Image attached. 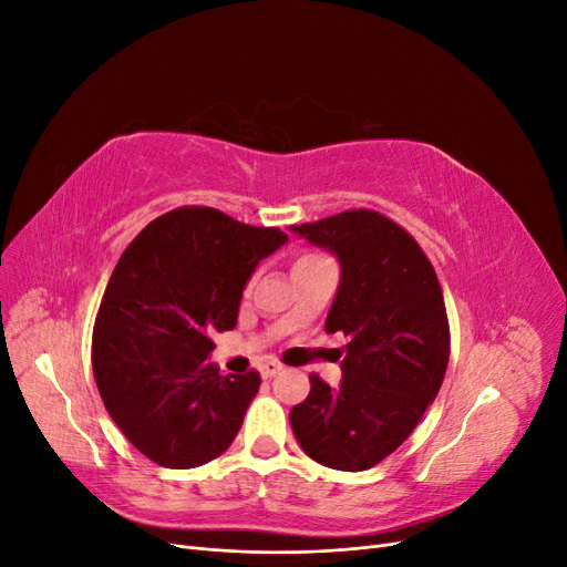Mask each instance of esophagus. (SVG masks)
Listing matches in <instances>:
<instances>
[{
    "instance_id": "34e87169",
    "label": "esophagus",
    "mask_w": 567,
    "mask_h": 567,
    "mask_svg": "<svg viewBox=\"0 0 567 567\" xmlns=\"http://www.w3.org/2000/svg\"><path fill=\"white\" fill-rule=\"evenodd\" d=\"M281 369H284V367L277 362V359H265V362L260 364L262 379H274V375H277Z\"/></svg>"
}]
</instances>
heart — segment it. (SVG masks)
Instances as JSON below:
<instances>
[{"instance_id": "b5f03b06", "label": "heart", "mask_w": 567, "mask_h": 567, "mask_svg": "<svg viewBox=\"0 0 567 567\" xmlns=\"http://www.w3.org/2000/svg\"><path fill=\"white\" fill-rule=\"evenodd\" d=\"M321 252H302L298 260H296V265L293 267H302V265H312V262H317V260H321Z\"/></svg>"}]
</instances>
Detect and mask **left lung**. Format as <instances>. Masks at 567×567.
<instances>
[{
  "label": "left lung",
  "instance_id": "obj_1",
  "mask_svg": "<svg viewBox=\"0 0 567 567\" xmlns=\"http://www.w3.org/2000/svg\"><path fill=\"white\" fill-rule=\"evenodd\" d=\"M290 229L338 255L326 333L350 338L340 385L312 373L307 400L290 409V427L323 466L367 471L411 435L447 371L450 321L437 274L414 236L375 210Z\"/></svg>",
  "mask_w": 567,
  "mask_h": 567
}]
</instances>
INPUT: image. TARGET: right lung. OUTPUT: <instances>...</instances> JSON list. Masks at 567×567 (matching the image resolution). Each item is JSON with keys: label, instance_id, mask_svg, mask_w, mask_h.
<instances>
[{"label": "right lung", "instance_id": "1", "mask_svg": "<svg viewBox=\"0 0 567 567\" xmlns=\"http://www.w3.org/2000/svg\"><path fill=\"white\" fill-rule=\"evenodd\" d=\"M288 241L200 205L153 219L120 255L92 333L101 400L123 435L163 468L229 450L260 373L221 375L205 359L231 331L244 286Z\"/></svg>", "mask_w": 567, "mask_h": 567}]
</instances>
